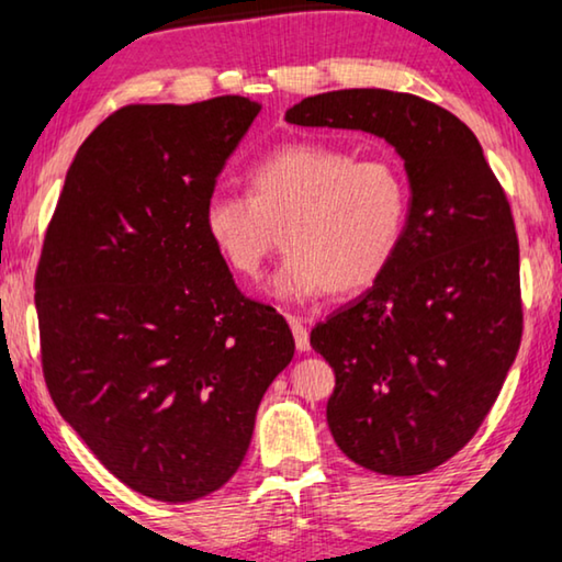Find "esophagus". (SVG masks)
Instances as JSON below:
<instances>
[{"instance_id": "1", "label": "esophagus", "mask_w": 562, "mask_h": 562, "mask_svg": "<svg viewBox=\"0 0 562 562\" xmlns=\"http://www.w3.org/2000/svg\"><path fill=\"white\" fill-rule=\"evenodd\" d=\"M289 324H291V331H294V341H296L299 352H308V329H306L304 319H299V316H289Z\"/></svg>"}]
</instances>
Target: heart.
I'll return each mask as SVG.
<instances>
[{"instance_id": "1", "label": "heart", "mask_w": 562, "mask_h": 562, "mask_svg": "<svg viewBox=\"0 0 562 562\" xmlns=\"http://www.w3.org/2000/svg\"><path fill=\"white\" fill-rule=\"evenodd\" d=\"M246 194H213L205 233L225 266L256 279L279 243L289 250L268 281L283 304L357 294L375 283L401 248L411 192L385 157L357 159L331 144L299 142L248 172Z\"/></svg>"}]
</instances>
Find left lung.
<instances>
[{
    "instance_id": "1",
    "label": "left lung",
    "mask_w": 562,
    "mask_h": 562,
    "mask_svg": "<svg viewBox=\"0 0 562 562\" xmlns=\"http://www.w3.org/2000/svg\"><path fill=\"white\" fill-rule=\"evenodd\" d=\"M286 121L364 132L403 159L401 248L372 289L312 329L337 375L327 423L345 457L387 476L441 467L497 401L522 337L519 246L482 144L441 105L352 88L304 99Z\"/></svg>"
}]
</instances>
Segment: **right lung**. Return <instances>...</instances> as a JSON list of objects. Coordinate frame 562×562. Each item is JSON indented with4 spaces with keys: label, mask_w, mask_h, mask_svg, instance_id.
Returning a JSON list of instances; mask_svg holds the SVG:
<instances>
[{
    "label": "right lung",
    "mask_w": 562,
    "mask_h": 562,
    "mask_svg": "<svg viewBox=\"0 0 562 562\" xmlns=\"http://www.w3.org/2000/svg\"><path fill=\"white\" fill-rule=\"evenodd\" d=\"M258 111L243 95L116 111L80 144L45 235L35 306L55 408L159 502L238 471L294 357L286 319L240 296L202 223Z\"/></svg>",
    "instance_id": "1"
}]
</instances>
